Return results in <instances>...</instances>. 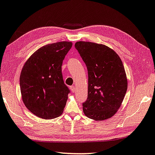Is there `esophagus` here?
I'll return each mask as SVG.
<instances>
[{
    "label": "esophagus",
    "mask_w": 155,
    "mask_h": 155,
    "mask_svg": "<svg viewBox=\"0 0 155 155\" xmlns=\"http://www.w3.org/2000/svg\"><path fill=\"white\" fill-rule=\"evenodd\" d=\"M70 89H71V91H72V93H74V91H76V88H75V86H74V85H72V86L70 87Z\"/></svg>",
    "instance_id": "1"
}]
</instances>
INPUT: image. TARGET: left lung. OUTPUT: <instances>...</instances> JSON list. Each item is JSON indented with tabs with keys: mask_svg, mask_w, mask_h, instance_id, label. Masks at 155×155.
Returning a JSON list of instances; mask_svg holds the SVG:
<instances>
[{
	"mask_svg": "<svg viewBox=\"0 0 155 155\" xmlns=\"http://www.w3.org/2000/svg\"><path fill=\"white\" fill-rule=\"evenodd\" d=\"M74 46L88 71V97L83 104L84 114L96 121L109 119L120 107L128 88L122 60L105 45L81 41Z\"/></svg>",
	"mask_w": 155,
	"mask_h": 155,
	"instance_id": "obj_1",
	"label": "left lung"
}]
</instances>
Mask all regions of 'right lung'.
I'll return each mask as SVG.
<instances>
[{
  "label": "right lung",
  "mask_w": 155,
  "mask_h": 155,
  "mask_svg": "<svg viewBox=\"0 0 155 155\" xmlns=\"http://www.w3.org/2000/svg\"><path fill=\"white\" fill-rule=\"evenodd\" d=\"M72 45L70 41L45 45L24 64L20 75L21 96L35 116L48 120L62 114L70 90L64 83L62 65Z\"/></svg>",
  "instance_id": "1"
}]
</instances>
